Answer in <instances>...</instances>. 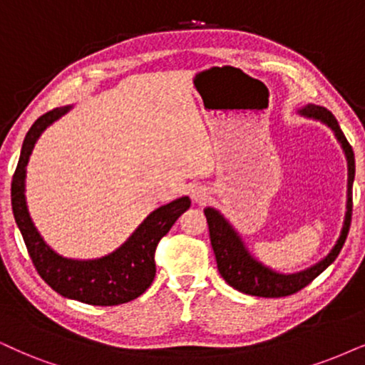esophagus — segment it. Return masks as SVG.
<instances>
[{"label":"esophagus","mask_w":365,"mask_h":365,"mask_svg":"<svg viewBox=\"0 0 365 365\" xmlns=\"http://www.w3.org/2000/svg\"><path fill=\"white\" fill-rule=\"evenodd\" d=\"M190 197L193 202H197V204H202V202L207 200V197H209V188L204 187V185H197L192 188L190 192Z\"/></svg>","instance_id":"obj_1"}]
</instances>
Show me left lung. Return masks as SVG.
Listing matches in <instances>:
<instances>
[{
  "label": "left lung",
  "instance_id": "8db88e82",
  "mask_svg": "<svg viewBox=\"0 0 365 365\" xmlns=\"http://www.w3.org/2000/svg\"><path fill=\"white\" fill-rule=\"evenodd\" d=\"M302 116L320 119L322 123H325L327 126L331 128V131L335 133V138L339 140L340 145L345 151V158H347V170H349V178H347V210H345L344 217V225L340 230V236L336 239L335 246L331 247V251L327 255L324 259L318 261L317 264L307 269L299 271V273L293 274H283L276 273L264 264H261L259 261L255 259L251 256V252L247 251L244 246L242 239L236 232V229L230 225L225 217L220 214L219 210L207 207L204 214L207 217V224H209V232H210V244L214 249V255L217 259V269L225 283L232 286L237 292L252 294V297H262V298H281V297H289V294L299 292V289L305 288L307 284H310L318 274L324 273L331 262L335 261V257L339 256L340 249H342L345 239H347L349 229H350V220H352V185H354V177H355V158H354V150L349 145L347 138L340 129L339 123L334 114L329 109L322 108V106L308 104L305 108L298 110Z\"/></svg>",
  "mask_w": 365,
  "mask_h": 365
}]
</instances>
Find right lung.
<instances>
[{"label": "right lung", "instance_id": "add662e5", "mask_svg": "<svg viewBox=\"0 0 365 365\" xmlns=\"http://www.w3.org/2000/svg\"><path fill=\"white\" fill-rule=\"evenodd\" d=\"M57 108L40 116L26 133L15 175L11 180V207L16 225L29 249L35 269L50 288L62 297L94 307H114L135 299L150 288L156 274L155 251L175 220L190 207V198L182 197L151 212L133 236L110 255L99 259L77 261L58 256L45 244L31 222L25 200L26 163L43 129L67 113Z\"/></svg>", "mask_w": 365, "mask_h": 365}]
</instances>
